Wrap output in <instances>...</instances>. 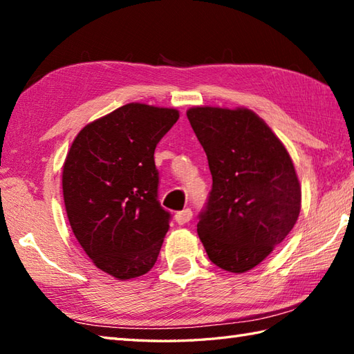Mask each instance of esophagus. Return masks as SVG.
<instances>
[{"label": "esophagus", "mask_w": 354, "mask_h": 354, "mask_svg": "<svg viewBox=\"0 0 354 354\" xmlns=\"http://www.w3.org/2000/svg\"><path fill=\"white\" fill-rule=\"evenodd\" d=\"M193 217V212L190 208H184L183 212H178L176 214H175V221H176V223H179V225H184V223H187L189 222L190 219Z\"/></svg>", "instance_id": "esophagus-1"}]
</instances>
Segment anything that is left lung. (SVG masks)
I'll return each instance as SVG.
<instances>
[{"mask_svg": "<svg viewBox=\"0 0 354 354\" xmlns=\"http://www.w3.org/2000/svg\"><path fill=\"white\" fill-rule=\"evenodd\" d=\"M213 185L199 213L208 259L234 274L255 268L295 225L301 189L288 150L250 109L192 108Z\"/></svg>", "mask_w": 354, "mask_h": 354, "instance_id": "obj_1", "label": "left lung"}]
</instances>
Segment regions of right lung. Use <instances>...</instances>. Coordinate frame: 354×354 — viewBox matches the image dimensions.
Instances as JSON below:
<instances>
[{"mask_svg":"<svg viewBox=\"0 0 354 354\" xmlns=\"http://www.w3.org/2000/svg\"><path fill=\"white\" fill-rule=\"evenodd\" d=\"M178 118L176 109L124 104L85 126L66 155L71 230L94 265L118 280L149 272L169 231L153 153Z\"/></svg>","mask_w":354,"mask_h":354,"instance_id":"1","label":"right lung"}]
</instances>
